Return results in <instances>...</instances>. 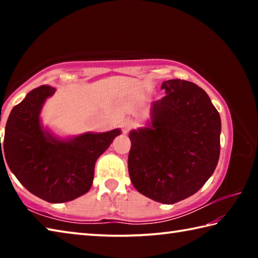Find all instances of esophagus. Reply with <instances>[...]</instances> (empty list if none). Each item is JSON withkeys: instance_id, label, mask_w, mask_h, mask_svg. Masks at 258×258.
I'll return each instance as SVG.
<instances>
[{"instance_id": "obj_1", "label": "esophagus", "mask_w": 258, "mask_h": 258, "mask_svg": "<svg viewBox=\"0 0 258 258\" xmlns=\"http://www.w3.org/2000/svg\"><path fill=\"white\" fill-rule=\"evenodd\" d=\"M132 121H131L130 119H124L123 121H121L120 124V127H121V131H123V133H127L128 131L131 130V127H132Z\"/></svg>"}]
</instances>
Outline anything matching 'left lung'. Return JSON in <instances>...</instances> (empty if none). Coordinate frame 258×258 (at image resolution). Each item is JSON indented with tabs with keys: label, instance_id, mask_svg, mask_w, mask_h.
<instances>
[{
	"label": "left lung",
	"instance_id": "8db88e82",
	"mask_svg": "<svg viewBox=\"0 0 258 258\" xmlns=\"http://www.w3.org/2000/svg\"><path fill=\"white\" fill-rule=\"evenodd\" d=\"M145 127L130 132L128 173L140 194L172 205L195 195L220 158L221 117L195 83L169 80Z\"/></svg>",
	"mask_w": 258,
	"mask_h": 258
}]
</instances>
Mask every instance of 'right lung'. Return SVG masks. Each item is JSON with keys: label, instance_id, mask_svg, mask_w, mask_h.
<instances>
[{"label": "right lung", "instance_id": "obj_1", "mask_svg": "<svg viewBox=\"0 0 258 258\" xmlns=\"http://www.w3.org/2000/svg\"><path fill=\"white\" fill-rule=\"evenodd\" d=\"M54 92V87L42 85L14 107L7 121L1 157L6 156L9 168L29 192L59 204L81 197L91 189L95 161L120 130L86 132L68 139L56 137L43 127L40 117L43 104Z\"/></svg>", "mask_w": 258, "mask_h": 258}]
</instances>
